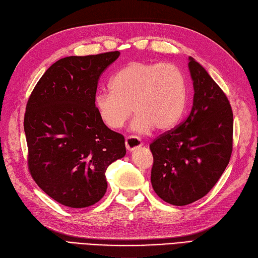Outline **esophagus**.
Masks as SVG:
<instances>
[{
    "label": "esophagus",
    "instance_id": "1",
    "mask_svg": "<svg viewBox=\"0 0 258 258\" xmlns=\"http://www.w3.org/2000/svg\"><path fill=\"white\" fill-rule=\"evenodd\" d=\"M143 141L139 138V137L136 136H130L125 139V148H127L128 151H134L136 149H138L140 146H143Z\"/></svg>",
    "mask_w": 258,
    "mask_h": 258
}]
</instances>
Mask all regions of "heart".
<instances>
[{
    "mask_svg": "<svg viewBox=\"0 0 258 258\" xmlns=\"http://www.w3.org/2000/svg\"><path fill=\"white\" fill-rule=\"evenodd\" d=\"M110 88L94 97V108L110 129L121 128L134 110L131 128L137 133L168 130L179 121L187 102L185 75L172 63H129L112 77Z\"/></svg>",
    "mask_w": 258,
    "mask_h": 258,
    "instance_id": "1",
    "label": "heart"
}]
</instances>
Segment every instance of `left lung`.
Returning <instances> with one entry per match:
<instances>
[{"label":"left lung","instance_id":"left-lung-1","mask_svg":"<svg viewBox=\"0 0 258 258\" xmlns=\"http://www.w3.org/2000/svg\"><path fill=\"white\" fill-rule=\"evenodd\" d=\"M194 85L191 111L177 128L150 144L151 185L162 201L185 206L210 191L233 151V111L208 72L189 56Z\"/></svg>","mask_w":258,"mask_h":258}]
</instances>
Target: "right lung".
Returning a JSON list of instances; mask_svg holds the SVG:
<instances>
[{
    "mask_svg": "<svg viewBox=\"0 0 258 258\" xmlns=\"http://www.w3.org/2000/svg\"><path fill=\"white\" fill-rule=\"evenodd\" d=\"M119 51L67 56L53 63L28 100L24 133L31 176L55 202L71 208L98 203L109 165L125 155L124 138L94 108L98 80Z\"/></svg>",
    "mask_w": 258,
    "mask_h": 258,
    "instance_id": "add662e5",
    "label": "right lung"
}]
</instances>
